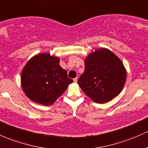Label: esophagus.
<instances>
[{
	"mask_svg": "<svg viewBox=\"0 0 148 148\" xmlns=\"http://www.w3.org/2000/svg\"><path fill=\"white\" fill-rule=\"evenodd\" d=\"M73 81H74V82H77V77L74 78L73 79Z\"/></svg>",
	"mask_w": 148,
	"mask_h": 148,
	"instance_id": "obj_1",
	"label": "esophagus"
}]
</instances>
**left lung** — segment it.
I'll return each instance as SVG.
<instances>
[{
  "instance_id": "left-lung-1",
  "label": "left lung",
  "mask_w": 148,
  "mask_h": 148,
  "mask_svg": "<svg viewBox=\"0 0 148 148\" xmlns=\"http://www.w3.org/2000/svg\"><path fill=\"white\" fill-rule=\"evenodd\" d=\"M126 70L108 49H95L85 59V71L77 84L92 101L104 104L118 96L126 80Z\"/></svg>"
}]
</instances>
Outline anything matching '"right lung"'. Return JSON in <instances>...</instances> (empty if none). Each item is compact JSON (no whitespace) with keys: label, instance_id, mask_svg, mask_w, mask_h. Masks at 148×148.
Here are the masks:
<instances>
[{"label":"right lung","instance_id":"right-lung-1","mask_svg":"<svg viewBox=\"0 0 148 148\" xmlns=\"http://www.w3.org/2000/svg\"><path fill=\"white\" fill-rule=\"evenodd\" d=\"M59 62V57L42 53L34 56L26 63L22 71L21 85L32 101L51 105L73 82Z\"/></svg>","mask_w":148,"mask_h":148}]
</instances>
